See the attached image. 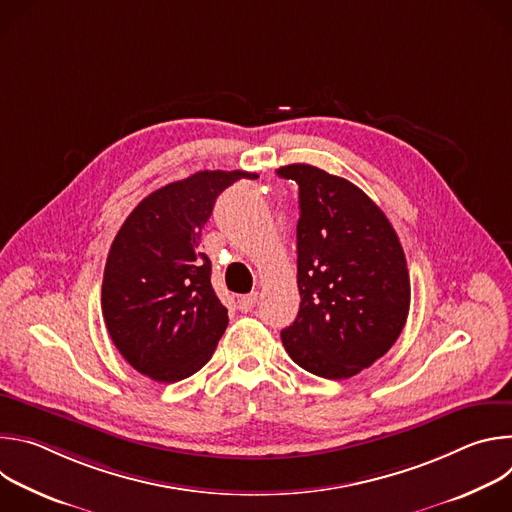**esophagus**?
Here are the masks:
<instances>
[{"label": "esophagus", "mask_w": 512, "mask_h": 512, "mask_svg": "<svg viewBox=\"0 0 512 512\" xmlns=\"http://www.w3.org/2000/svg\"><path fill=\"white\" fill-rule=\"evenodd\" d=\"M255 304H257V291H251V294L237 298V308L241 312H251L255 308Z\"/></svg>", "instance_id": "esophagus-1"}]
</instances>
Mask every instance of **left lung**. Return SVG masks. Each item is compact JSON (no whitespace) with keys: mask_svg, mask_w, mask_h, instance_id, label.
I'll list each match as a JSON object with an SVG mask.
<instances>
[{"mask_svg":"<svg viewBox=\"0 0 512 512\" xmlns=\"http://www.w3.org/2000/svg\"><path fill=\"white\" fill-rule=\"evenodd\" d=\"M300 186V312L281 330L296 364L340 381L399 338L411 300L403 247L385 212L352 182L310 164L277 170Z\"/></svg>","mask_w":512,"mask_h":512,"instance_id":"obj_1","label":"left lung"}]
</instances>
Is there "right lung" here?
Segmentation results:
<instances>
[{
	"label": "right lung",
	"mask_w": 512,
	"mask_h": 512,
	"mask_svg": "<svg viewBox=\"0 0 512 512\" xmlns=\"http://www.w3.org/2000/svg\"><path fill=\"white\" fill-rule=\"evenodd\" d=\"M257 174L202 170L145 196L125 218L105 263L101 308L131 367L176 383L210 360L229 324L210 285L200 233L216 196Z\"/></svg>",
	"instance_id": "obj_1"
}]
</instances>
